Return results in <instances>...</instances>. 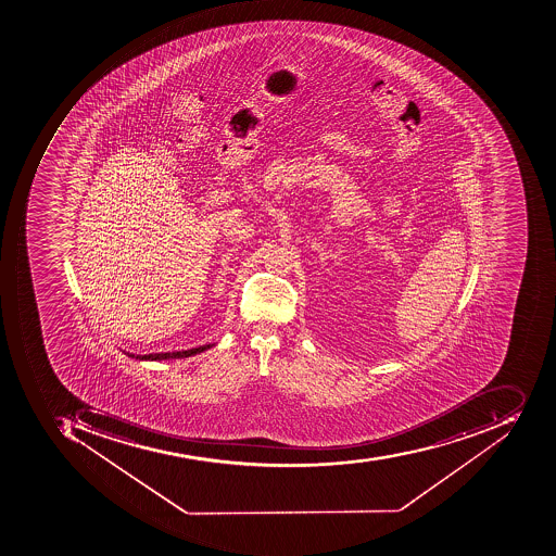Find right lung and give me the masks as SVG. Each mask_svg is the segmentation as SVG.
Segmentation results:
<instances>
[{"mask_svg":"<svg viewBox=\"0 0 556 556\" xmlns=\"http://www.w3.org/2000/svg\"><path fill=\"white\" fill-rule=\"evenodd\" d=\"M211 345L198 346V349L192 350H182V352H173V353H150V355H131L128 353V356H135L138 361H167V358H186V356L195 355V353L204 352V350L210 349Z\"/></svg>","mask_w":556,"mask_h":556,"instance_id":"obj_1","label":"right lung"}]
</instances>
